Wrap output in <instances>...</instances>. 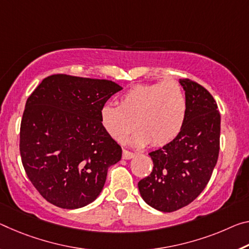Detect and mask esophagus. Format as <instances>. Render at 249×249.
<instances>
[{"label":"esophagus","instance_id":"1","mask_svg":"<svg viewBox=\"0 0 249 249\" xmlns=\"http://www.w3.org/2000/svg\"><path fill=\"white\" fill-rule=\"evenodd\" d=\"M134 156H135V154L134 153L126 151V149H123V155H122V157H123L124 160H131Z\"/></svg>","mask_w":249,"mask_h":249}]
</instances>
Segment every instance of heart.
<instances>
[{
	"instance_id": "b5f03b06",
	"label": "heart",
	"mask_w": 249,
	"mask_h": 249,
	"mask_svg": "<svg viewBox=\"0 0 249 249\" xmlns=\"http://www.w3.org/2000/svg\"><path fill=\"white\" fill-rule=\"evenodd\" d=\"M187 116V101L175 81L137 84L125 92L118 106L105 104L100 112L101 124L113 140L122 142L134 128V146H163L176 139Z\"/></svg>"
}]
</instances>
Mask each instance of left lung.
<instances>
[{"label": "left lung", "instance_id": "obj_1", "mask_svg": "<svg viewBox=\"0 0 249 249\" xmlns=\"http://www.w3.org/2000/svg\"><path fill=\"white\" fill-rule=\"evenodd\" d=\"M187 101V116L176 139L149 153L151 175L139 181L142 198L164 213L192 203L211 179L219 153L220 114L206 89L179 80Z\"/></svg>", "mask_w": 249, "mask_h": 249}]
</instances>
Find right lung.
Masks as SVG:
<instances>
[{
    "instance_id": "add662e5",
    "label": "right lung",
    "mask_w": 249,
    "mask_h": 249,
    "mask_svg": "<svg viewBox=\"0 0 249 249\" xmlns=\"http://www.w3.org/2000/svg\"><path fill=\"white\" fill-rule=\"evenodd\" d=\"M122 89L107 80L55 74L27 98L19 152L27 177L47 202L75 210L101 194L122 148L102 126L100 112Z\"/></svg>"
}]
</instances>
